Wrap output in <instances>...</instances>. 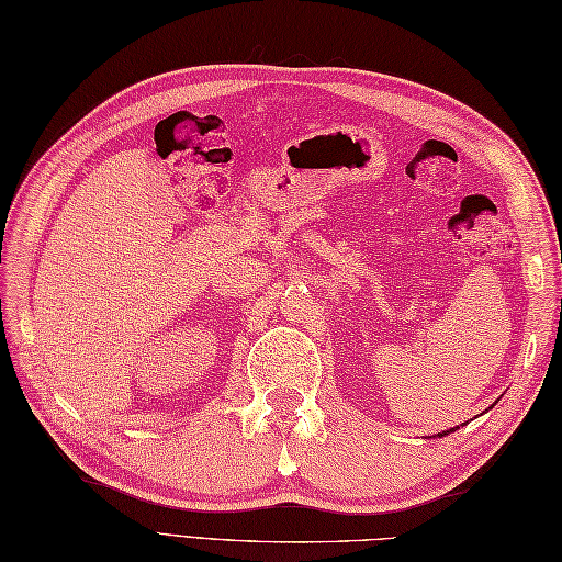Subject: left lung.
I'll use <instances>...</instances> for the list:
<instances>
[{
	"label": "left lung",
	"mask_w": 562,
	"mask_h": 562,
	"mask_svg": "<svg viewBox=\"0 0 562 562\" xmlns=\"http://www.w3.org/2000/svg\"><path fill=\"white\" fill-rule=\"evenodd\" d=\"M460 426H454V428H448V430H442V434H436V436H430V438H442V436H448V434H452V430H458Z\"/></svg>",
	"instance_id": "1"
}]
</instances>
